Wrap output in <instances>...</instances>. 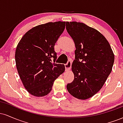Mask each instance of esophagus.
<instances>
[{"mask_svg":"<svg viewBox=\"0 0 123 123\" xmlns=\"http://www.w3.org/2000/svg\"><path fill=\"white\" fill-rule=\"evenodd\" d=\"M72 66V62L71 61H68L67 63H66L65 65V70L66 71H69L70 70V68H71Z\"/></svg>","mask_w":123,"mask_h":123,"instance_id":"34e87169","label":"esophagus"}]
</instances>
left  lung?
<instances>
[{
  "instance_id": "obj_1",
  "label": "left lung",
  "mask_w": 123,
  "mask_h": 123,
  "mask_svg": "<svg viewBox=\"0 0 123 123\" xmlns=\"http://www.w3.org/2000/svg\"><path fill=\"white\" fill-rule=\"evenodd\" d=\"M66 29L75 44L72 65L74 80L66 86L68 92L87 99L101 90L112 70L115 55L102 34L81 22H66Z\"/></svg>"
}]
</instances>
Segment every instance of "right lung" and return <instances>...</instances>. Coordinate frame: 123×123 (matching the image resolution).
Masks as SVG:
<instances>
[{"instance_id": "right-lung-1", "label": "right lung", "mask_w": 123, "mask_h": 123, "mask_svg": "<svg viewBox=\"0 0 123 123\" xmlns=\"http://www.w3.org/2000/svg\"><path fill=\"white\" fill-rule=\"evenodd\" d=\"M66 22L37 25L28 31L15 50L16 67L24 86L35 97L47 95L55 80L65 72V65L55 63V44L63 33Z\"/></svg>"}]
</instances>
